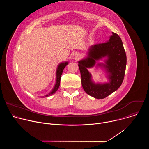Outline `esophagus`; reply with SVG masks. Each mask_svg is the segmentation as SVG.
<instances>
[{
  "label": "esophagus",
  "instance_id": "obj_1",
  "mask_svg": "<svg viewBox=\"0 0 149 149\" xmlns=\"http://www.w3.org/2000/svg\"><path fill=\"white\" fill-rule=\"evenodd\" d=\"M72 59H74L75 60H78L79 58V54L77 52H75L72 54Z\"/></svg>",
  "mask_w": 149,
  "mask_h": 149
}]
</instances>
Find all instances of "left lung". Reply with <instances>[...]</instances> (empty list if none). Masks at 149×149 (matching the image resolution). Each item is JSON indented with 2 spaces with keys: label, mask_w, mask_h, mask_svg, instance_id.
<instances>
[{
  "label": "left lung",
  "mask_w": 149,
  "mask_h": 149,
  "mask_svg": "<svg viewBox=\"0 0 149 149\" xmlns=\"http://www.w3.org/2000/svg\"><path fill=\"white\" fill-rule=\"evenodd\" d=\"M105 57H107L106 64L98 65L106 69L109 82L95 84L91 79V74L88 68L93 67L96 60ZM126 62L127 57L122 40L117 33L112 32L108 42L91 46L88 56L78 61L83 89L87 94L95 98L107 97L121 86L125 75Z\"/></svg>",
  "instance_id": "1"
}]
</instances>
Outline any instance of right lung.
<instances>
[{"label": "right lung", "instance_id": "right-lung-1", "mask_svg": "<svg viewBox=\"0 0 149 149\" xmlns=\"http://www.w3.org/2000/svg\"><path fill=\"white\" fill-rule=\"evenodd\" d=\"M68 62H62L58 65L57 70H56V84L55 85L54 88L52 89V91H51V93H49L48 95H45V97H48V96L53 94L54 93H55L58 90V89L59 88V87L60 86L61 78V75L62 74L63 70L65 68V67L68 65Z\"/></svg>", "mask_w": 149, "mask_h": 149}]
</instances>
